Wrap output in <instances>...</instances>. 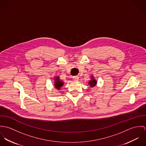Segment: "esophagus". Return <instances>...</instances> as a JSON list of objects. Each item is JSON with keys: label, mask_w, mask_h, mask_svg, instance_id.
Listing matches in <instances>:
<instances>
[{"label": "esophagus", "mask_w": 146, "mask_h": 146, "mask_svg": "<svg viewBox=\"0 0 146 146\" xmlns=\"http://www.w3.org/2000/svg\"><path fill=\"white\" fill-rule=\"evenodd\" d=\"M73 80L74 82H78L79 80V78L77 76H74L73 77Z\"/></svg>", "instance_id": "34e87169"}]
</instances>
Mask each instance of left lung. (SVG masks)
Listing matches in <instances>:
<instances>
[{
  "instance_id": "left-lung-1",
  "label": "left lung",
  "mask_w": 146,
  "mask_h": 146,
  "mask_svg": "<svg viewBox=\"0 0 146 146\" xmlns=\"http://www.w3.org/2000/svg\"><path fill=\"white\" fill-rule=\"evenodd\" d=\"M90 78H91V80L88 82V84L91 87V88H93L97 84V80L95 79L93 75H92L90 76Z\"/></svg>"
}]
</instances>
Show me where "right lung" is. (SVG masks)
Returning <instances> with one entry per match:
<instances>
[{
    "instance_id": "1",
    "label": "right lung",
    "mask_w": 146,
    "mask_h": 146,
    "mask_svg": "<svg viewBox=\"0 0 146 146\" xmlns=\"http://www.w3.org/2000/svg\"><path fill=\"white\" fill-rule=\"evenodd\" d=\"M64 84V82L60 79L59 76H56L54 78V87L57 90H60Z\"/></svg>"
}]
</instances>
